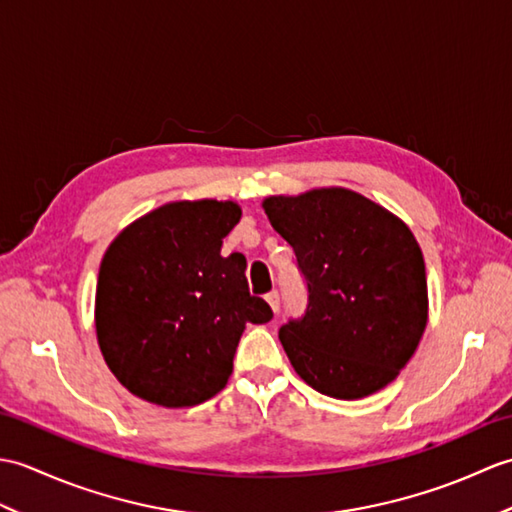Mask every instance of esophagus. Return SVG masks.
<instances>
[{
  "label": "esophagus",
  "mask_w": 512,
  "mask_h": 512,
  "mask_svg": "<svg viewBox=\"0 0 512 512\" xmlns=\"http://www.w3.org/2000/svg\"><path fill=\"white\" fill-rule=\"evenodd\" d=\"M266 301H268V306L273 308V312L277 314V312H279V292H277V290L268 292V295H266Z\"/></svg>",
  "instance_id": "obj_1"
}]
</instances>
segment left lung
Returning <instances> with one entry per match:
<instances>
[{"label":"left lung","instance_id":"1","mask_svg":"<svg viewBox=\"0 0 512 512\" xmlns=\"http://www.w3.org/2000/svg\"><path fill=\"white\" fill-rule=\"evenodd\" d=\"M262 206L308 284L306 314L279 328L295 372L341 400L389 385L427 328V275L409 226L343 187L270 195Z\"/></svg>","mask_w":512,"mask_h":512}]
</instances>
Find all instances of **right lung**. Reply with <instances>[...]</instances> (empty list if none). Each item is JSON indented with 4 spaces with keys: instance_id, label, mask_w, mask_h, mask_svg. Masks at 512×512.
<instances>
[{
    "instance_id": "1",
    "label": "right lung",
    "mask_w": 512,
    "mask_h": 512,
    "mask_svg": "<svg viewBox=\"0 0 512 512\" xmlns=\"http://www.w3.org/2000/svg\"><path fill=\"white\" fill-rule=\"evenodd\" d=\"M242 209L231 200L158 206L105 250L96 284V339L134 396L193 407L228 383L246 323L273 310L248 292L246 257H222Z\"/></svg>"
}]
</instances>
